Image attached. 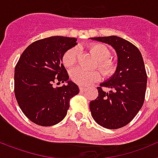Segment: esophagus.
<instances>
[{
	"mask_svg": "<svg viewBox=\"0 0 158 158\" xmlns=\"http://www.w3.org/2000/svg\"><path fill=\"white\" fill-rule=\"evenodd\" d=\"M86 90V89L85 87H81V86L80 87V92H81V93H83V92H85Z\"/></svg>",
	"mask_w": 158,
	"mask_h": 158,
	"instance_id": "esophagus-1",
	"label": "esophagus"
}]
</instances>
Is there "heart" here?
Returning <instances> with one entry per match:
<instances>
[{
    "label": "heart",
    "instance_id": "obj_1",
    "mask_svg": "<svg viewBox=\"0 0 158 158\" xmlns=\"http://www.w3.org/2000/svg\"><path fill=\"white\" fill-rule=\"evenodd\" d=\"M89 50L97 58L96 66L102 71L104 76L111 77L117 70V63L110 58L111 51L107 46L100 43H93L89 44ZM79 51L76 47L69 49L62 56V63L65 67H71L77 61ZM70 77L77 85L87 87L94 82L98 81L101 78L99 70L87 71L81 68H77L71 71Z\"/></svg>",
    "mask_w": 158,
    "mask_h": 158
}]
</instances>
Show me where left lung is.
<instances>
[{
  "label": "left lung",
  "instance_id": "1",
  "mask_svg": "<svg viewBox=\"0 0 158 158\" xmlns=\"http://www.w3.org/2000/svg\"><path fill=\"white\" fill-rule=\"evenodd\" d=\"M91 40L109 44L118 55L116 72L97 87L98 96L89 104L92 116L103 127L118 129L135 118L144 103L147 74L143 58L134 44L118 36ZM104 87L111 91L106 93Z\"/></svg>",
  "mask_w": 158,
  "mask_h": 158
}]
</instances>
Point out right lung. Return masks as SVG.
I'll return each mask as SVG.
<instances>
[{
  "mask_svg": "<svg viewBox=\"0 0 158 158\" xmlns=\"http://www.w3.org/2000/svg\"><path fill=\"white\" fill-rule=\"evenodd\" d=\"M75 38L51 36L32 43L15 67L14 93L28 119L43 127L55 125L65 118L72 97L79 88L69 80L62 62L64 53L77 44ZM68 82L54 88V82Z\"/></svg>",
  "mask_w": 158,
  "mask_h": 158,
  "instance_id": "1",
  "label": "right lung"
}]
</instances>
